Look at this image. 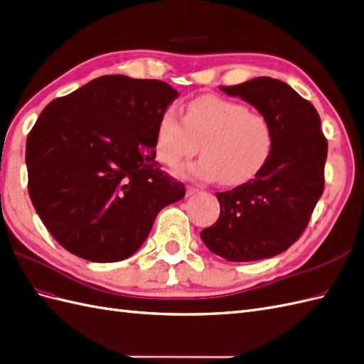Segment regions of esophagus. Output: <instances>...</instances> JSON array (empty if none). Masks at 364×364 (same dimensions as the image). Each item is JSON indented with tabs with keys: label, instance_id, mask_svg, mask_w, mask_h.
<instances>
[{
	"label": "esophagus",
	"instance_id": "34e87169",
	"mask_svg": "<svg viewBox=\"0 0 364 364\" xmlns=\"http://www.w3.org/2000/svg\"><path fill=\"white\" fill-rule=\"evenodd\" d=\"M198 191V188H194V187H187V196H191V194H194Z\"/></svg>",
	"mask_w": 364,
	"mask_h": 364
}]
</instances>
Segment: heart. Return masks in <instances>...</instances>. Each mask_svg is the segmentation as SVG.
Instances as JSON below:
<instances>
[{"label":"heart","instance_id":"b5f03b06","mask_svg":"<svg viewBox=\"0 0 364 364\" xmlns=\"http://www.w3.org/2000/svg\"><path fill=\"white\" fill-rule=\"evenodd\" d=\"M199 145L203 157L179 168L177 174L239 185L250 181L267 164L273 129L264 114L216 95L191 100L185 108L183 122L173 108L159 115L154 131L159 162L176 166L196 154Z\"/></svg>","mask_w":364,"mask_h":364}]
</instances>
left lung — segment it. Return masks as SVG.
<instances>
[{
  "label": "left lung",
  "instance_id": "8db88e82",
  "mask_svg": "<svg viewBox=\"0 0 364 364\" xmlns=\"http://www.w3.org/2000/svg\"><path fill=\"white\" fill-rule=\"evenodd\" d=\"M269 119L273 148L253 179L216 193L219 219L202 230L208 250L233 262L272 258L286 252L304 232L324 191L327 140L314 105L270 77L220 86Z\"/></svg>",
  "mask_w": 364,
  "mask_h": 364
}]
</instances>
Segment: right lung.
<instances>
[{"instance_id": "1", "label": "right lung", "mask_w": 364, "mask_h": 364, "mask_svg": "<svg viewBox=\"0 0 364 364\" xmlns=\"http://www.w3.org/2000/svg\"><path fill=\"white\" fill-rule=\"evenodd\" d=\"M179 95L159 80L103 75L43 109L26 141L29 196L68 252L129 258L157 213L185 196L154 159L159 115Z\"/></svg>"}]
</instances>
